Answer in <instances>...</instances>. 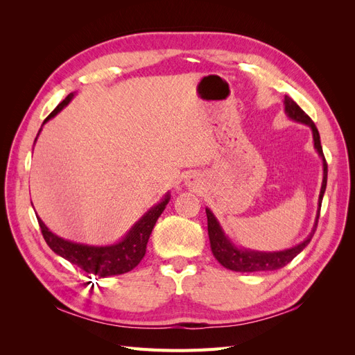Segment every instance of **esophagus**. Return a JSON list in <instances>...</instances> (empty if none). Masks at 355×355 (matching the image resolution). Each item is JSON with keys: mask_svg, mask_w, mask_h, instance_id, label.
<instances>
[{"mask_svg": "<svg viewBox=\"0 0 355 355\" xmlns=\"http://www.w3.org/2000/svg\"><path fill=\"white\" fill-rule=\"evenodd\" d=\"M191 185H194V184H192V182H191Z\"/></svg>", "mask_w": 355, "mask_h": 355, "instance_id": "obj_1", "label": "esophagus"}]
</instances>
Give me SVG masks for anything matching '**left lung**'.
<instances>
[{"mask_svg": "<svg viewBox=\"0 0 355 355\" xmlns=\"http://www.w3.org/2000/svg\"><path fill=\"white\" fill-rule=\"evenodd\" d=\"M284 112L292 121L305 124L311 128V132H313L314 148H315L318 157L321 158V163H323V182H321V189H320L318 204H317V214H315L313 230H311L309 235L302 243L290 247V249L278 250V252L252 250V249H245V247L235 244L228 237V234L223 231L218 218L214 216L213 211L209 207H206L210 249H211L213 256L216 257V261L222 266L227 268V270L237 271V272H261V271L280 270V268L286 266L290 261L293 259V257H296L300 252L305 249L315 232L318 216H320V209H321V201H323V196H324L326 185H327V164H326V159L323 155V148H321L320 135H318L315 124L302 110L299 108V105L296 102H293L288 98V96H284Z\"/></svg>", "mask_w": 355, "mask_h": 355, "instance_id": "left-lung-1", "label": "left lung"}]
</instances>
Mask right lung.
<instances>
[{
	"instance_id": "add662e5",
	"label": "right lung",
	"mask_w": 355,
	"mask_h": 355,
	"mask_svg": "<svg viewBox=\"0 0 355 355\" xmlns=\"http://www.w3.org/2000/svg\"><path fill=\"white\" fill-rule=\"evenodd\" d=\"M75 94H77V92L69 93L67 98L56 106V110L46 118L42 125H44L49 120H51V118H55L63 108H67V106L71 103V101L75 98ZM42 125L40 128L38 135L42 130ZM37 137H35V142H37ZM168 201H170V192H167L163 198H161L157 204H154V206L124 234V237L121 240H118L116 243H112V244H105V245L83 244V243L62 239L55 232H51L47 228V225L41 220L40 216H37V219L46 243L49 244V247L53 252L62 256L63 259H67L71 263L80 266L85 272L98 275V277L120 275V274L132 271L133 268L137 266L139 262L144 259V256L146 253V244L149 240V235H151L157 219L161 216V213L164 211Z\"/></svg>"
}]
</instances>
